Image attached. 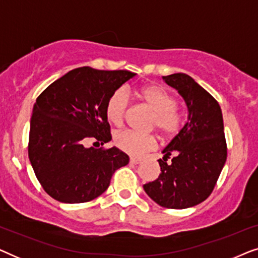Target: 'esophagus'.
Masks as SVG:
<instances>
[{
    "mask_svg": "<svg viewBox=\"0 0 258 258\" xmlns=\"http://www.w3.org/2000/svg\"><path fill=\"white\" fill-rule=\"evenodd\" d=\"M130 163H132V164H140L141 160H139V158H135V157H132V158H130Z\"/></svg>",
    "mask_w": 258,
    "mask_h": 258,
    "instance_id": "34e87169",
    "label": "esophagus"
}]
</instances>
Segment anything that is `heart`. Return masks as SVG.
Returning <instances> with one entry per match:
<instances>
[{
    "label": "heart",
    "instance_id": "heart-1",
    "mask_svg": "<svg viewBox=\"0 0 258 258\" xmlns=\"http://www.w3.org/2000/svg\"><path fill=\"white\" fill-rule=\"evenodd\" d=\"M143 103L154 112L150 128L156 129L163 139H171L182 128V115L176 110L177 101L164 88L149 86L140 91ZM129 108V95L125 89L119 88L109 96L105 104V115L109 122L119 126L124 122ZM114 142L119 150L132 156H141L156 147V140L151 135H144L132 130L116 133Z\"/></svg>",
    "mask_w": 258,
    "mask_h": 258
}]
</instances>
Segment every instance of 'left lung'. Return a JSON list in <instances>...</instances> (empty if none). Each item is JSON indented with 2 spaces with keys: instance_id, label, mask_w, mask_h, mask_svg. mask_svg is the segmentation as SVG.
Instances as JSON below:
<instances>
[{
  "instance_id": "left-lung-1",
  "label": "left lung",
  "mask_w": 258,
  "mask_h": 258,
  "mask_svg": "<svg viewBox=\"0 0 258 258\" xmlns=\"http://www.w3.org/2000/svg\"><path fill=\"white\" fill-rule=\"evenodd\" d=\"M188 108V119L162 150L161 174L143 185L154 202L185 209L208 199L227 161L222 110L217 101L192 77L183 73L163 76Z\"/></svg>"
}]
</instances>
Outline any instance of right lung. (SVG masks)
<instances>
[{
	"label": "right lung",
	"mask_w": 258,
	"mask_h": 258,
	"mask_svg": "<svg viewBox=\"0 0 258 258\" xmlns=\"http://www.w3.org/2000/svg\"><path fill=\"white\" fill-rule=\"evenodd\" d=\"M128 70L81 67L52 82L34 104L28 155L45 192L62 203H83L102 195L111 176L129 163L111 140L105 104L110 95L135 77Z\"/></svg>",
	"instance_id": "1"
}]
</instances>
